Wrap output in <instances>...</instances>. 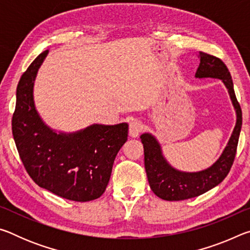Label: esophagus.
<instances>
[{
	"label": "esophagus",
	"instance_id": "esophagus-1",
	"mask_svg": "<svg viewBox=\"0 0 250 250\" xmlns=\"http://www.w3.org/2000/svg\"><path fill=\"white\" fill-rule=\"evenodd\" d=\"M143 129V125L142 122H140L139 120H132L130 122L129 125V133H130V137L132 138H137L139 134Z\"/></svg>",
	"mask_w": 250,
	"mask_h": 250
}]
</instances>
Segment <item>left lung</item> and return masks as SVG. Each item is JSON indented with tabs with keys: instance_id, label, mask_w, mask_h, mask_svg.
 Segmentation results:
<instances>
[{
	"instance_id": "8db88e82",
	"label": "left lung",
	"mask_w": 250,
	"mask_h": 250,
	"mask_svg": "<svg viewBox=\"0 0 250 250\" xmlns=\"http://www.w3.org/2000/svg\"><path fill=\"white\" fill-rule=\"evenodd\" d=\"M200 66L195 78L221 79L227 88L231 104L236 111V125L221 156L209 167L198 172H184L173 167L164 158L161 145L153 134H141L145 147V167L150 188L156 196L166 201H183L206 193L219 183L229 173L234 162L237 145L242 130V109L236 99L231 76L221 59L200 53Z\"/></svg>"
}]
</instances>
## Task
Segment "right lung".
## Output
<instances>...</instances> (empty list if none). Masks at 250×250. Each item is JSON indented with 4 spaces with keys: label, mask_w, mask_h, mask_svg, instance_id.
Wrapping results in <instances>:
<instances>
[{
    "label": "right lung",
    "mask_w": 250,
    "mask_h": 250,
    "mask_svg": "<svg viewBox=\"0 0 250 250\" xmlns=\"http://www.w3.org/2000/svg\"><path fill=\"white\" fill-rule=\"evenodd\" d=\"M48 54L35 58L21 77L12 131L21 160L35 183L69 201L88 202L105 191L118 152L128 139V124H94L57 132L45 124L34 103V83Z\"/></svg>",
    "instance_id": "right-lung-1"
}]
</instances>
